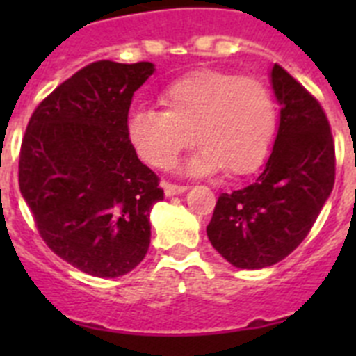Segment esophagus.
<instances>
[{"mask_svg": "<svg viewBox=\"0 0 356 356\" xmlns=\"http://www.w3.org/2000/svg\"><path fill=\"white\" fill-rule=\"evenodd\" d=\"M185 191H187V187L185 185H175V184H163V193H165V196L171 197V196H178V194H184Z\"/></svg>", "mask_w": 356, "mask_h": 356, "instance_id": "34e87169", "label": "esophagus"}]
</instances>
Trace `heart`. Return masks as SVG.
Instances as JSON below:
<instances>
[{"mask_svg": "<svg viewBox=\"0 0 356 356\" xmlns=\"http://www.w3.org/2000/svg\"><path fill=\"white\" fill-rule=\"evenodd\" d=\"M156 102L162 112L137 108L128 118V137L143 160L168 168L196 139L201 147L184 165L205 175L226 169L248 175L271 153L276 106L266 81L222 69H197L169 81Z\"/></svg>", "mask_w": 356, "mask_h": 356, "instance_id": "b5f03b06", "label": "heart"}]
</instances>
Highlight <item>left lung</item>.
Here are the masks:
<instances>
[{
	"mask_svg": "<svg viewBox=\"0 0 356 356\" xmlns=\"http://www.w3.org/2000/svg\"><path fill=\"white\" fill-rule=\"evenodd\" d=\"M271 85L282 106L271 155L253 184L219 196L207 226L216 251L238 269L275 266L291 254L312 229L335 181L325 110L278 64Z\"/></svg>",
	"mask_w": 356,
	"mask_h": 356,
	"instance_id": "obj_1",
	"label": "left lung"
}]
</instances>
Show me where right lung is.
I'll return each mask as SVG.
<instances>
[{
  "mask_svg": "<svg viewBox=\"0 0 356 356\" xmlns=\"http://www.w3.org/2000/svg\"><path fill=\"white\" fill-rule=\"evenodd\" d=\"M151 62L85 65L31 114L19 156V188L40 237L65 262L97 278L139 266L159 178L128 137L134 92Z\"/></svg>",
  "mask_w": 356,
  "mask_h": 356,
  "instance_id": "1",
  "label": "right lung"
}]
</instances>
